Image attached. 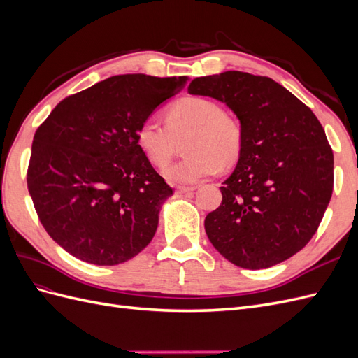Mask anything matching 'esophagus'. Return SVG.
<instances>
[{"mask_svg":"<svg viewBox=\"0 0 358 358\" xmlns=\"http://www.w3.org/2000/svg\"><path fill=\"white\" fill-rule=\"evenodd\" d=\"M194 189H196V187H176V191H178L179 194L191 192V191H194Z\"/></svg>","mask_w":358,"mask_h":358,"instance_id":"34e87169","label":"esophagus"}]
</instances>
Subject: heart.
<instances>
[{"mask_svg":"<svg viewBox=\"0 0 358 358\" xmlns=\"http://www.w3.org/2000/svg\"><path fill=\"white\" fill-rule=\"evenodd\" d=\"M166 122L167 125L152 117L146 119L137 128L136 140L154 166H162L175 154L178 138L188 136L183 142L188 155L161 170L171 183L191 185L215 175L221 166L234 164L241 157V125L210 99H180L169 109Z\"/></svg>","mask_w":358,"mask_h":358,"instance_id":"heart-1","label":"heart"}]
</instances>
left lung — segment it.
<instances>
[{
	"instance_id": "8db88e82",
	"label": "left lung",
	"mask_w": 358,
	"mask_h": 358,
	"mask_svg": "<svg viewBox=\"0 0 358 358\" xmlns=\"http://www.w3.org/2000/svg\"><path fill=\"white\" fill-rule=\"evenodd\" d=\"M188 94L224 103L242 129L222 203L204 220L210 243L249 270L285 262L315 234L333 192V152L317 116L273 79L243 71L194 79Z\"/></svg>"
}]
</instances>
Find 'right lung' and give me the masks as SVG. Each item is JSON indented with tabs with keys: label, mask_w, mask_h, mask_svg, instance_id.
<instances>
[{
	"label": "right lung",
	"mask_w": 358,
	"mask_h": 358,
	"mask_svg": "<svg viewBox=\"0 0 358 358\" xmlns=\"http://www.w3.org/2000/svg\"><path fill=\"white\" fill-rule=\"evenodd\" d=\"M189 80L121 74L64 99L36 131L28 191L48 234L82 262L116 266L155 236L173 189L136 131Z\"/></svg>",
	"instance_id": "right-lung-1"
}]
</instances>
